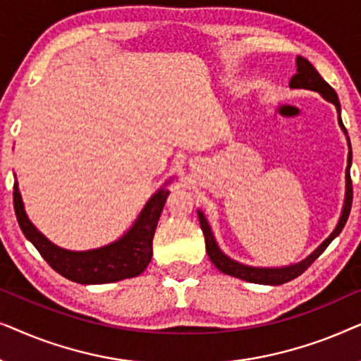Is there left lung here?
<instances>
[{"label":"left lung","instance_id":"obj_1","mask_svg":"<svg viewBox=\"0 0 361 361\" xmlns=\"http://www.w3.org/2000/svg\"><path fill=\"white\" fill-rule=\"evenodd\" d=\"M290 88H307V90H314L319 92L325 100L332 102L337 110L340 111V103H338V97L332 87L329 85L327 82L320 77V73L315 71L312 63H310L307 59L304 57H298V73L290 78ZM338 123L342 126V130L345 131V126L342 123V118L338 116ZM347 133V131H345ZM350 164H352V152L348 154V167H347V197H345V205H343V212L342 216H340V221L337 225V228L332 231V235L329 236L327 240L324 241L322 245L319 246L317 250L314 251L312 255L307 256L304 261H300L298 264L293 266H286V268H251V266H245L241 263H236V261L230 259L228 256H225L221 253L219 245L215 243L214 235H212V230L209 226V221L204 216L202 212H199V220H200V228L204 231L205 236V248H207V255L212 263H214L216 268H219L221 273L233 276V278L248 281V283H256V284H271V286H279L288 283V281H293L304 273L305 269L309 268L310 264L314 263L315 259L319 258L320 255L324 253L325 248L332 243V240L337 236L340 231L343 230L345 224H347L348 215H350V209H352V200H353V187H352V177H350Z\"/></svg>","mask_w":361,"mask_h":361}]
</instances>
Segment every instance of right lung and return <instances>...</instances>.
<instances>
[{
	"label": "right lung",
	"instance_id": "right-lung-1",
	"mask_svg": "<svg viewBox=\"0 0 361 361\" xmlns=\"http://www.w3.org/2000/svg\"><path fill=\"white\" fill-rule=\"evenodd\" d=\"M169 190H159L147 202L131 230L115 243L90 251H68L52 245L39 233L24 212L18 184L14 182L13 202L18 224L23 233L41 253L47 264L63 278L78 284H105L140 276L149 264L154 236L161 212Z\"/></svg>",
	"mask_w": 361,
	"mask_h": 361
}]
</instances>
